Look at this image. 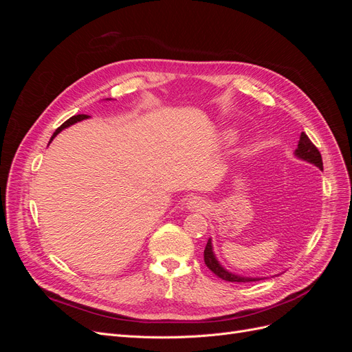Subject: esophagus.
Here are the masks:
<instances>
[{
  "instance_id": "34e87169",
  "label": "esophagus",
  "mask_w": 352,
  "mask_h": 352,
  "mask_svg": "<svg viewBox=\"0 0 352 352\" xmlns=\"http://www.w3.org/2000/svg\"><path fill=\"white\" fill-rule=\"evenodd\" d=\"M207 201H204L202 198H190L188 202H186V208L190 210V211H204L207 208Z\"/></svg>"
}]
</instances>
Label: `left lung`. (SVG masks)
Here are the masks:
<instances>
[{
	"label": "left lung",
	"instance_id": "left-lung-1",
	"mask_svg": "<svg viewBox=\"0 0 352 352\" xmlns=\"http://www.w3.org/2000/svg\"><path fill=\"white\" fill-rule=\"evenodd\" d=\"M295 154L305 160L308 163H313L316 164L318 168H323V160H322V154L320 151L317 150V146L310 141V138H308L304 132L300 136V141H298V148L295 150ZM204 261L207 267L214 273L216 276H219L220 279L226 280V282H236V283H248V282H255V280H261L257 278H241V276H236L233 273L226 272L225 269L221 267L219 264V261L216 260L214 254H212V247H211V241L208 239L207 245H206V250H204Z\"/></svg>",
	"mask_w": 352,
	"mask_h": 352
}]
</instances>
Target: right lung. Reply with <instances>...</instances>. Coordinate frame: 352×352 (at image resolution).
<instances>
[{
	"label": "right lung",
	"mask_w": 352,
	"mask_h": 352,
	"mask_svg": "<svg viewBox=\"0 0 352 352\" xmlns=\"http://www.w3.org/2000/svg\"><path fill=\"white\" fill-rule=\"evenodd\" d=\"M87 114H76V116H73V117H70V119L69 120H66L65 123H63L60 127H58V129L54 132V135H52L51 136V140H50V142L52 141V140H54V136L56 135H58V132H61L63 129H66V127L67 126H70V124H73V123H76V122H80V120H83V119H87Z\"/></svg>",
	"instance_id": "add662e5"
}]
</instances>
